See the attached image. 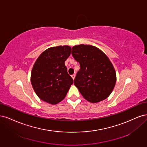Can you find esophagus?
Returning <instances> with one entry per match:
<instances>
[{
    "label": "esophagus",
    "instance_id": "obj_1",
    "mask_svg": "<svg viewBox=\"0 0 147 147\" xmlns=\"http://www.w3.org/2000/svg\"><path fill=\"white\" fill-rule=\"evenodd\" d=\"M75 74H73V75H72V78H73V80H74L75 79Z\"/></svg>",
    "mask_w": 147,
    "mask_h": 147
}]
</instances>
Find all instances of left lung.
Masks as SVG:
<instances>
[{"label": "left lung", "instance_id": "left-lung-1", "mask_svg": "<svg viewBox=\"0 0 147 147\" xmlns=\"http://www.w3.org/2000/svg\"><path fill=\"white\" fill-rule=\"evenodd\" d=\"M72 55L80 65L74 84L84 98L91 103L107 98L117 80L108 57L97 47L83 44L72 47Z\"/></svg>", "mask_w": 147, "mask_h": 147}]
</instances>
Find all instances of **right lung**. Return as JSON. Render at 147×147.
Segmentation results:
<instances>
[{
	"mask_svg": "<svg viewBox=\"0 0 147 147\" xmlns=\"http://www.w3.org/2000/svg\"><path fill=\"white\" fill-rule=\"evenodd\" d=\"M70 53L69 46L51 47L43 51L35 61L30 81L41 100L54 105L65 98L74 81L64 63Z\"/></svg>",
	"mask_w": 147,
	"mask_h": 147,
	"instance_id": "right-lung-1",
	"label": "right lung"
}]
</instances>
